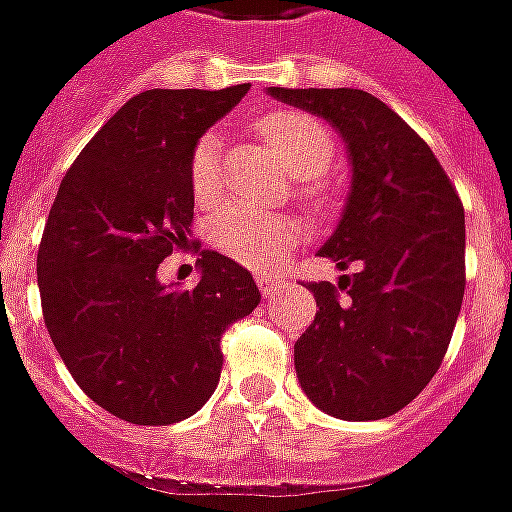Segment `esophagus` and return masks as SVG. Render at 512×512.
I'll return each instance as SVG.
<instances>
[{"instance_id": "34e87169", "label": "esophagus", "mask_w": 512, "mask_h": 512, "mask_svg": "<svg viewBox=\"0 0 512 512\" xmlns=\"http://www.w3.org/2000/svg\"><path fill=\"white\" fill-rule=\"evenodd\" d=\"M282 285L280 277H271V274H260L257 277V288H260V293L263 296H271V293H277V288Z\"/></svg>"}]
</instances>
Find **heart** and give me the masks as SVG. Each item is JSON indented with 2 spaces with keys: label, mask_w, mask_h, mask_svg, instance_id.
<instances>
[{
  "label": "heart",
  "mask_w": 512,
  "mask_h": 512,
  "mask_svg": "<svg viewBox=\"0 0 512 512\" xmlns=\"http://www.w3.org/2000/svg\"><path fill=\"white\" fill-rule=\"evenodd\" d=\"M255 132L280 157L285 169L299 177V191L310 205L327 199L324 174L335 160V135L310 113L268 110L255 121ZM188 182L196 205H213L221 191V135L207 130L188 157ZM302 235L299 221L280 213H260L246 207H221L210 219V244L241 266L266 271L291 252Z\"/></svg>",
  "instance_id": "1"
}]
</instances>
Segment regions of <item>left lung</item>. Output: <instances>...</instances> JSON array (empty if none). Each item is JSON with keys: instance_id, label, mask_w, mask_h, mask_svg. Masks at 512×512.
I'll list each match as a JSON object with an SVG mask.
<instances>
[{"instance_id": "obj_1", "label": "left lung", "mask_w": 512, "mask_h": 512, "mask_svg": "<svg viewBox=\"0 0 512 512\" xmlns=\"http://www.w3.org/2000/svg\"><path fill=\"white\" fill-rule=\"evenodd\" d=\"M341 132L352 191L318 249L346 271L310 282L316 318L293 343L307 399L343 421L399 413L435 377L466 291V213L427 141L357 88H268Z\"/></svg>"}]
</instances>
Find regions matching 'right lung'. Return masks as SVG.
I'll use <instances>...</instances> for the list:
<instances>
[{"label": "right lung", "instance_id": "add662e5", "mask_svg": "<svg viewBox=\"0 0 512 512\" xmlns=\"http://www.w3.org/2000/svg\"><path fill=\"white\" fill-rule=\"evenodd\" d=\"M246 91L132 96L71 163L49 210L38 246L49 338L82 391L130 424L194 416L219 385L221 335L260 302L252 274L207 249L194 291L157 280L191 244V149Z\"/></svg>", "mask_w": 512, "mask_h": 512}]
</instances>
